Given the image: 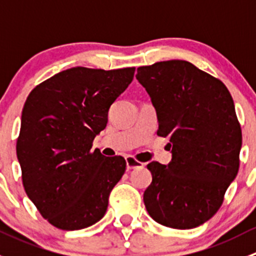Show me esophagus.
Wrapping results in <instances>:
<instances>
[{
  "instance_id": "esophagus-1",
  "label": "esophagus",
  "mask_w": 256,
  "mask_h": 256,
  "mask_svg": "<svg viewBox=\"0 0 256 256\" xmlns=\"http://www.w3.org/2000/svg\"><path fill=\"white\" fill-rule=\"evenodd\" d=\"M125 160H126V168L128 170H134V168H138V167H144V164L136 161L132 156H126Z\"/></svg>"
}]
</instances>
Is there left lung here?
<instances>
[{
    "label": "left lung",
    "instance_id": "obj_1",
    "mask_svg": "<svg viewBox=\"0 0 256 256\" xmlns=\"http://www.w3.org/2000/svg\"><path fill=\"white\" fill-rule=\"evenodd\" d=\"M157 112V135L168 136V164H147L144 203L154 220L192 229L209 220L238 174L242 130L233 98L219 79L186 60L138 68Z\"/></svg>",
    "mask_w": 256,
    "mask_h": 256
}]
</instances>
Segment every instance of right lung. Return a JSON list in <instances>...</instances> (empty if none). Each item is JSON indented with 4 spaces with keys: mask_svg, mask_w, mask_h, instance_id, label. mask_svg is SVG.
<instances>
[{
    "mask_svg": "<svg viewBox=\"0 0 256 256\" xmlns=\"http://www.w3.org/2000/svg\"><path fill=\"white\" fill-rule=\"evenodd\" d=\"M135 68L66 69L40 82L22 110L17 158L28 198L52 226L88 228L104 216L125 174L121 156L92 152L108 112L134 79Z\"/></svg>",
    "mask_w": 256,
    "mask_h": 256,
    "instance_id": "add662e5",
    "label": "right lung"
}]
</instances>
